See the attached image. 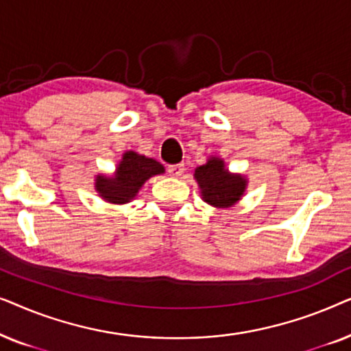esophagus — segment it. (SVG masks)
Returning a JSON list of instances; mask_svg holds the SVG:
<instances>
[{"mask_svg": "<svg viewBox=\"0 0 351 351\" xmlns=\"http://www.w3.org/2000/svg\"><path fill=\"white\" fill-rule=\"evenodd\" d=\"M167 172H169V176H172V177H180L185 172V166L184 165L169 166V169H167Z\"/></svg>", "mask_w": 351, "mask_h": 351, "instance_id": "esophagus-1", "label": "esophagus"}]
</instances>
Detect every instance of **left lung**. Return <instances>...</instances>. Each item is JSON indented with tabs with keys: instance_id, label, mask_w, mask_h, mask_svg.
Returning <instances> with one entry per match:
<instances>
[{
	"instance_id": "obj_1",
	"label": "left lung",
	"mask_w": 351,
	"mask_h": 351,
	"mask_svg": "<svg viewBox=\"0 0 351 351\" xmlns=\"http://www.w3.org/2000/svg\"><path fill=\"white\" fill-rule=\"evenodd\" d=\"M193 177L204 203L219 209L233 208L247 189L246 176L230 172L220 156H209L204 165L196 167Z\"/></svg>"
}]
</instances>
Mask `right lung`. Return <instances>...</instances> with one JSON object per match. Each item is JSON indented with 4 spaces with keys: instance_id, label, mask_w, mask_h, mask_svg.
<instances>
[{
    "instance_id": "obj_1",
    "label": "right lung",
    "mask_w": 351,
    "mask_h": 351,
    "mask_svg": "<svg viewBox=\"0 0 351 351\" xmlns=\"http://www.w3.org/2000/svg\"><path fill=\"white\" fill-rule=\"evenodd\" d=\"M165 174V166L153 158L128 150L112 176H95V191L100 198L110 204H126L136 198L138 190L150 177Z\"/></svg>"
}]
</instances>
